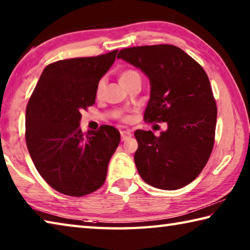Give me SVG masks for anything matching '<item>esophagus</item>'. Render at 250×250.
Returning a JSON list of instances; mask_svg holds the SVG:
<instances>
[{"instance_id": "obj_1", "label": "esophagus", "mask_w": 250, "mask_h": 250, "mask_svg": "<svg viewBox=\"0 0 250 250\" xmlns=\"http://www.w3.org/2000/svg\"><path fill=\"white\" fill-rule=\"evenodd\" d=\"M120 134H121V140L122 141L128 140L129 138H131V135H132V133H131L130 131H128V130H122L121 132H120Z\"/></svg>"}]
</instances>
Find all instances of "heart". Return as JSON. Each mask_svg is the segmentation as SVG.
Masks as SVG:
<instances>
[{
    "label": "heart",
    "instance_id": "obj_1",
    "mask_svg": "<svg viewBox=\"0 0 250 250\" xmlns=\"http://www.w3.org/2000/svg\"><path fill=\"white\" fill-rule=\"evenodd\" d=\"M134 77H139V74L137 73V71L134 70H131V69H126V70H124L121 71V74L119 76V80L121 83H125L126 82H129L130 79H132ZM104 86H105V80L103 78L100 79L98 83H97V87H96V96L97 98H99V97H101V95H103L104 92ZM125 121H128V118H124Z\"/></svg>",
    "mask_w": 250,
    "mask_h": 250
}]
</instances>
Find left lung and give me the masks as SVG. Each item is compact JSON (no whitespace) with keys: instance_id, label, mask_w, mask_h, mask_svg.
<instances>
[{"instance_id":"left-lung-1","label":"left lung","mask_w":250,"mask_h":250,"mask_svg":"<svg viewBox=\"0 0 250 250\" xmlns=\"http://www.w3.org/2000/svg\"><path fill=\"white\" fill-rule=\"evenodd\" d=\"M118 58L140 68L150 79V100L145 120L167 122L155 137L137 130L134 162L142 180L173 191L198 176L213 151L217 107L205 70L173 45L121 49Z\"/></svg>"}]
</instances>
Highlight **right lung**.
I'll list each match as a JSON object with an SVG mask.
<instances>
[{
	"label": "right lung",
	"instance_id": "right-lung-1",
	"mask_svg": "<svg viewBox=\"0 0 250 250\" xmlns=\"http://www.w3.org/2000/svg\"><path fill=\"white\" fill-rule=\"evenodd\" d=\"M118 49L96 57L55 62L45 67L29 98L25 139L41 176L57 192L80 197L104 183L120 142L111 125L82 132V110L95 104L96 87L115 62Z\"/></svg>",
	"mask_w": 250,
	"mask_h": 250
}]
</instances>
